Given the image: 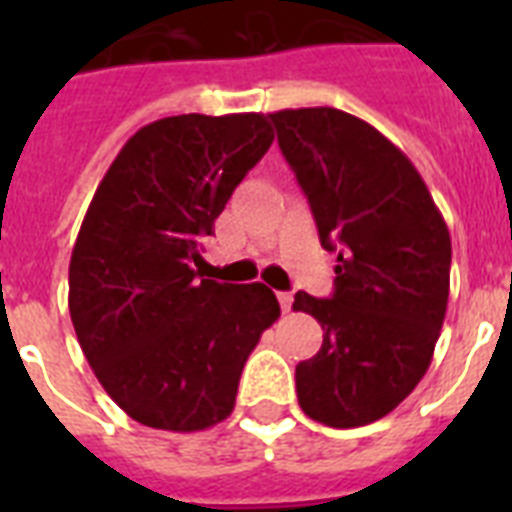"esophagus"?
I'll list each match as a JSON object with an SVG mask.
<instances>
[{"label":"esophagus","instance_id":"34e87169","mask_svg":"<svg viewBox=\"0 0 512 512\" xmlns=\"http://www.w3.org/2000/svg\"><path fill=\"white\" fill-rule=\"evenodd\" d=\"M292 300H295V297H292V292H279V305H281V311H284V313L292 311Z\"/></svg>","mask_w":512,"mask_h":512}]
</instances>
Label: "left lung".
<instances>
[{
  "label": "left lung",
  "mask_w": 512,
  "mask_h": 512,
  "mask_svg": "<svg viewBox=\"0 0 512 512\" xmlns=\"http://www.w3.org/2000/svg\"><path fill=\"white\" fill-rule=\"evenodd\" d=\"M268 116L337 252L335 295L297 292L292 305L324 329L297 364V401L329 428L369 425L428 372L449 303V228L404 151L364 119L329 106Z\"/></svg>",
  "instance_id": "1"
}]
</instances>
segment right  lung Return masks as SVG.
<instances>
[{"mask_svg":"<svg viewBox=\"0 0 512 512\" xmlns=\"http://www.w3.org/2000/svg\"><path fill=\"white\" fill-rule=\"evenodd\" d=\"M263 114L140 127L92 196L68 265V311L106 393L140 425L196 433L233 412L241 369L281 316L271 289L201 279L233 188L271 148Z\"/></svg>","mask_w":512,"mask_h":512,"instance_id":"1","label":"right lung"}]
</instances>
